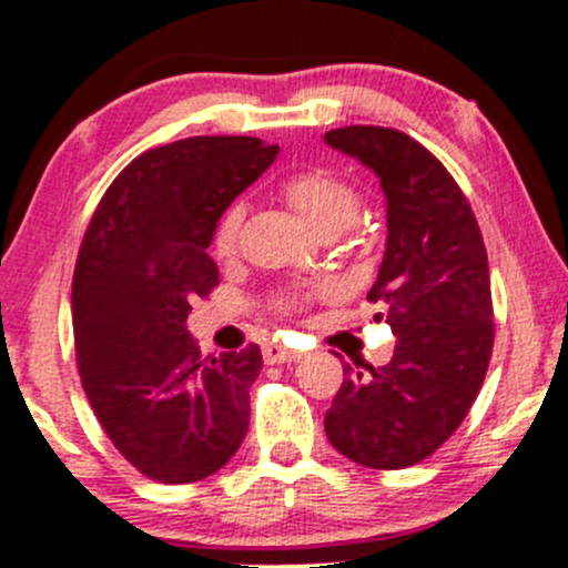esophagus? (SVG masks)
<instances>
[{"instance_id":"34e87169","label":"esophagus","mask_w":568,"mask_h":568,"mask_svg":"<svg viewBox=\"0 0 568 568\" xmlns=\"http://www.w3.org/2000/svg\"><path fill=\"white\" fill-rule=\"evenodd\" d=\"M302 358V353L291 351V347L283 345H266L264 347V361L266 364H291V361Z\"/></svg>"}]
</instances>
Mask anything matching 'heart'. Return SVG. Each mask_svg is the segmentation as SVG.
Wrapping results in <instances>:
<instances>
[{
	"instance_id": "1",
	"label": "heart",
	"mask_w": 568,
	"mask_h": 568,
	"mask_svg": "<svg viewBox=\"0 0 568 568\" xmlns=\"http://www.w3.org/2000/svg\"><path fill=\"white\" fill-rule=\"evenodd\" d=\"M283 199L288 207L302 217L304 226L317 236H339L342 232L353 226L355 217L361 213V196L358 191L347 183L339 174L326 170L302 172L291 178L283 185ZM242 226V207L234 204L223 213L217 221L213 251L217 258H229L236 251V240H240ZM298 304L296 294H285L277 298L280 310H294Z\"/></svg>"
}]
</instances>
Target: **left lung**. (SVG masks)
Wrapping results in <instances>:
<instances>
[{"label":"left lung","instance_id":"8db88e82","mask_svg":"<svg viewBox=\"0 0 568 568\" xmlns=\"http://www.w3.org/2000/svg\"><path fill=\"white\" fill-rule=\"evenodd\" d=\"M323 140L379 178L388 240L369 302L383 298L396 334L385 366L347 375L345 364L326 436L355 464L404 469L450 439L483 388L494 351L488 253L458 183L413 136L345 126Z\"/></svg>","mask_w":568,"mask_h":568}]
</instances>
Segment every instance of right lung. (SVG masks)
<instances>
[{"label":"right lung","mask_w":568,"mask_h":568,"mask_svg":"<svg viewBox=\"0 0 568 568\" xmlns=\"http://www.w3.org/2000/svg\"><path fill=\"white\" fill-rule=\"evenodd\" d=\"M280 148L255 136H189L136 155L108 189L72 277L78 369L93 415L155 483L215 475L251 420L258 345L202 355L185 326L217 285V221Z\"/></svg>","instance_id":"obj_1"}]
</instances>
